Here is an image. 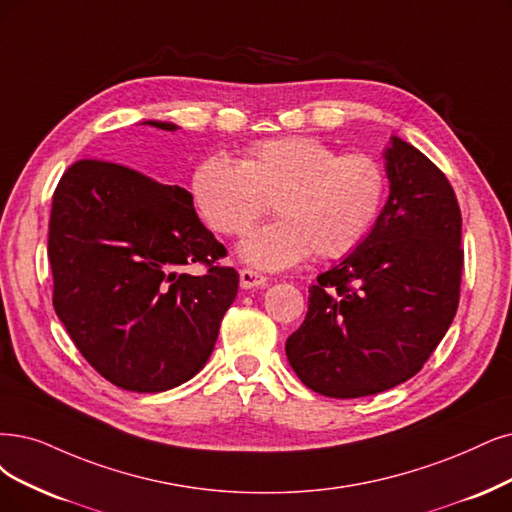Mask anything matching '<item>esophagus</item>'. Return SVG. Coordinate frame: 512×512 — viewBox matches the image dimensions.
<instances>
[{
  "label": "esophagus",
  "mask_w": 512,
  "mask_h": 512,
  "mask_svg": "<svg viewBox=\"0 0 512 512\" xmlns=\"http://www.w3.org/2000/svg\"><path fill=\"white\" fill-rule=\"evenodd\" d=\"M268 285V278L255 272V270H249L244 268L240 270V287L242 289H259V287H266Z\"/></svg>",
  "instance_id": "esophagus-1"
}]
</instances>
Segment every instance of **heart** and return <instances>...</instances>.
<instances>
[{
	"mask_svg": "<svg viewBox=\"0 0 512 512\" xmlns=\"http://www.w3.org/2000/svg\"><path fill=\"white\" fill-rule=\"evenodd\" d=\"M200 211L223 236H244L270 211L280 219L253 232L240 255L266 270L289 268L312 251L335 259L354 251L380 217L388 179L367 154H339L308 135L257 141L234 160L204 158L192 179Z\"/></svg>",
	"mask_w": 512,
	"mask_h": 512,
	"instance_id": "obj_1",
	"label": "heart"
}]
</instances>
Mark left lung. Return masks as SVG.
Returning a JSON list of instances; mask_svg holds the SVG:
<instances>
[{"label":"left lung","instance_id":"8db88e82","mask_svg":"<svg viewBox=\"0 0 512 512\" xmlns=\"http://www.w3.org/2000/svg\"><path fill=\"white\" fill-rule=\"evenodd\" d=\"M390 194L369 236L310 287L308 314L287 358L310 390L358 399L418 373L460 301L462 215L447 177L392 137Z\"/></svg>","mask_w":512,"mask_h":512}]
</instances>
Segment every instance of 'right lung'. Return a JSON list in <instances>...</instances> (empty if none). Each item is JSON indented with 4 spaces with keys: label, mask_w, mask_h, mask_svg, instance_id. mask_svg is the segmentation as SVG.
<instances>
[{
    "label": "right lung",
    "mask_w": 512,
    "mask_h": 512,
    "mask_svg": "<svg viewBox=\"0 0 512 512\" xmlns=\"http://www.w3.org/2000/svg\"><path fill=\"white\" fill-rule=\"evenodd\" d=\"M221 257L225 246L179 185L78 160L54 189L52 306L86 361L118 388L164 392L206 365L238 293V272L219 266ZM192 262H202L205 274L183 273Z\"/></svg>",
    "instance_id": "1"
}]
</instances>
